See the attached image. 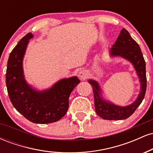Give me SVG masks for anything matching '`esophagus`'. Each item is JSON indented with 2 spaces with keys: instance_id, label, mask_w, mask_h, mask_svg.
Wrapping results in <instances>:
<instances>
[{
  "instance_id": "1",
  "label": "esophagus",
  "mask_w": 153,
  "mask_h": 153,
  "mask_svg": "<svg viewBox=\"0 0 153 153\" xmlns=\"http://www.w3.org/2000/svg\"><path fill=\"white\" fill-rule=\"evenodd\" d=\"M88 77V73L86 71L82 70V71H80V73H79V78L81 79V80H85Z\"/></svg>"
}]
</instances>
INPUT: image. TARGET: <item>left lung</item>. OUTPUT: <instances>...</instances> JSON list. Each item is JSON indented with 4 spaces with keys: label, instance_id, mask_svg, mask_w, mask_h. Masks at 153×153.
I'll return each instance as SVG.
<instances>
[{
    "label": "left lung",
    "instance_id": "obj_1",
    "mask_svg": "<svg viewBox=\"0 0 153 153\" xmlns=\"http://www.w3.org/2000/svg\"><path fill=\"white\" fill-rule=\"evenodd\" d=\"M111 54L114 56L124 57L134 65L141 82V91L137 99L129 106L124 107L115 106L102 100L100 96V88L97 82L92 80H88V82L93 88L95 109L97 114L106 120H121L130 117L145 98L147 89L145 61L139 45L131 37L129 33L125 29H122L111 50Z\"/></svg>",
    "mask_w": 153,
    "mask_h": 153
}]
</instances>
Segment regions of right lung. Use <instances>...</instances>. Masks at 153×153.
<instances>
[{
    "mask_svg": "<svg viewBox=\"0 0 153 153\" xmlns=\"http://www.w3.org/2000/svg\"><path fill=\"white\" fill-rule=\"evenodd\" d=\"M31 37L32 34L28 33L10 52L6 73L7 91L13 106L26 119L36 124H49L65 115L70 95L80 80L77 77L63 79L43 92L29 87L23 75L22 59Z\"/></svg>",
    "mask_w": 153,
    "mask_h": 153,
    "instance_id": "1",
    "label": "right lung"
}]
</instances>
